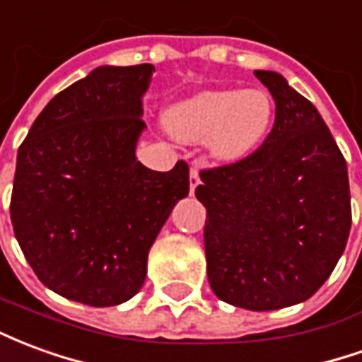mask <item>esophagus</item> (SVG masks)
<instances>
[{
    "mask_svg": "<svg viewBox=\"0 0 362 362\" xmlns=\"http://www.w3.org/2000/svg\"><path fill=\"white\" fill-rule=\"evenodd\" d=\"M197 184H199V170H197L196 166H192L189 168V194L196 192Z\"/></svg>",
    "mask_w": 362,
    "mask_h": 362,
    "instance_id": "34e87169",
    "label": "esophagus"
}]
</instances>
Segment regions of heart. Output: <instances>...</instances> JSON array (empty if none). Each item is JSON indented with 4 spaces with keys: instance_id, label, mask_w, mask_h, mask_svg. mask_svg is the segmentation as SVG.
Returning <instances> with one entry per match:
<instances>
[{
    "instance_id": "heart-1",
    "label": "heart",
    "mask_w": 362,
    "mask_h": 362,
    "mask_svg": "<svg viewBox=\"0 0 362 362\" xmlns=\"http://www.w3.org/2000/svg\"><path fill=\"white\" fill-rule=\"evenodd\" d=\"M275 116L272 95L262 89L202 90L173 104L166 129L182 143L207 141L213 157L236 163L258 149Z\"/></svg>"
}]
</instances>
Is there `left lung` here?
Segmentation results:
<instances>
[{
  "label": "left lung",
  "mask_w": 362,
  "mask_h": 362,
  "mask_svg": "<svg viewBox=\"0 0 362 362\" xmlns=\"http://www.w3.org/2000/svg\"><path fill=\"white\" fill-rule=\"evenodd\" d=\"M275 124L238 163L202 170L207 277L221 300L277 310L310 298L334 272L351 230L347 165L316 106L275 71H254Z\"/></svg>",
  "instance_id": "left-lung-1"
}]
</instances>
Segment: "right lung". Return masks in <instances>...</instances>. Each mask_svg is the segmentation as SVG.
<instances>
[{
    "label": "right lung",
    "mask_w": 362,
    "mask_h": 362,
    "mask_svg": "<svg viewBox=\"0 0 362 362\" xmlns=\"http://www.w3.org/2000/svg\"><path fill=\"white\" fill-rule=\"evenodd\" d=\"M153 71L96 67L46 104L17 153L15 236L36 277L75 303L129 300L158 230L188 196L184 160L157 173L135 157Z\"/></svg>",
    "instance_id": "obj_1"
}]
</instances>
